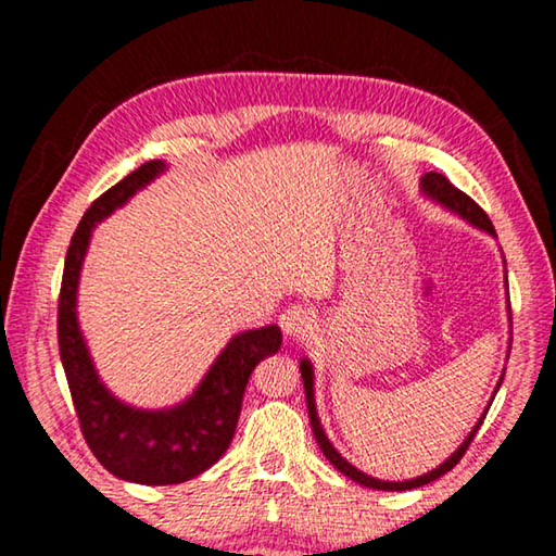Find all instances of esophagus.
I'll list each match as a JSON object with an SVG mask.
<instances>
[{
    "mask_svg": "<svg viewBox=\"0 0 556 556\" xmlns=\"http://www.w3.org/2000/svg\"><path fill=\"white\" fill-rule=\"evenodd\" d=\"M279 326L289 338H306L316 331V314L308 306H289L279 316Z\"/></svg>",
    "mask_w": 556,
    "mask_h": 556,
    "instance_id": "1",
    "label": "esophagus"
}]
</instances>
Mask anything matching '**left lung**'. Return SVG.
<instances>
[{
	"mask_svg": "<svg viewBox=\"0 0 556 556\" xmlns=\"http://www.w3.org/2000/svg\"><path fill=\"white\" fill-rule=\"evenodd\" d=\"M421 191H425L427 199L437 201L439 205H444V208H448L451 213L460 215V218H464L466 223L476 225L478 230H485L488 235H493V238H495V228H493L491 218H488V215H485V211H483L481 205H478L473 199H470V195H466L464 191H458V188H456L454 184H451L446 176H441V174H437V172L425 174V176H421ZM507 308H510V301H507ZM510 321H513V318H510ZM510 326H513V324H510ZM299 370H301V380H304L308 419H312V429H314V437H316L318 448L324 451V456H326L328 460H331V464H333L338 470H341L343 476H348V478H351V481L361 483V485H365V488H372V491H412V488H421V485H427V483H431V481H437V478H441L444 473H448V470L454 468L460 458H464L466 448L470 446V441H473V437L478 434V429H481L488 409H491V402H488L483 417L478 419V425H476L473 429H470V434L464 439V444H460V446L454 451V454H451V456L444 460V464L437 466L434 470H429V473H425V476H417V478H412V481H402V483H400V481H380V478L365 476L363 470H357L355 466L348 464V460L333 448V444H331V441H328L326 431H324V427H321V421H318L316 400H314V368H312V363H308L306 357H304V361H301V365H299ZM503 378H505V372L501 375V380H497L495 392L501 390ZM495 392H493L491 400H495Z\"/></svg>",
	"mask_w": 556,
	"mask_h": 556,
	"instance_id": "left-lung-1",
	"label": "left lung"
}]
</instances>
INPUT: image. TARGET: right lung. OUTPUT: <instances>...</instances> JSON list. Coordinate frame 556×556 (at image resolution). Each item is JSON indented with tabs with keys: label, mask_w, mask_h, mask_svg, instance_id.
Wrapping results in <instances>:
<instances>
[{
	"label": "right lung",
	"mask_w": 556,
	"mask_h": 556,
	"mask_svg": "<svg viewBox=\"0 0 556 556\" xmlns=\"http://www.w3.org/2000/svg\"><path fill=\"white\" fill-rule=\"evenodd\" d=\"M164 168L162 159L147 162L92 201L73 232L59 296L61 363L86 444L112 476L142 485L186 483L211 468L230 446L252 370L281 348V331L275 324L238 333L215 357L191 397L168 409L129 407L98 378L75 312L92 228Z\"/></svg>",
	"instance_id": "add662e5"
}]
</instances>
